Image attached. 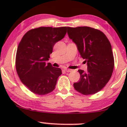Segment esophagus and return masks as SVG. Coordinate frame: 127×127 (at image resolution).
Here are the masks:
<instances>
[{"mask_svg":"<svg viewBox=\"0 0 127 127\" xmlns=\"http://www.w3.org/2000/svg\"><path fill=\"white\" fill-rule=\"evenodd\" d=\"M64 70L65 71V72H72V70L68 69V68H65V69H64Z\"/></svg>","mask_w":127,"mask_h":127,"instance_id":"1","label":"esophagus"}]
</instances>
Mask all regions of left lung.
<instances>
[{
	"label": "left lung",
	"instance_id": "1",
	"mask_svg": "<svg viewBox=\"0 0 127 127\" xmlns=\"http://www.w3.org/2000/svg\"><path fill=\"white\" fill-rule=\"evenodd\" d=\"M67 34L88 65L87 72L78 70L80 80L74 83V88L83 95L95 94L112 75L115 64L111 44L103 32L90 27H67Z\"/></svg>",
	"mask_w": 127,
	"mask_h": 127
}]
</instances>
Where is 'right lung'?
I'll list each match as a JSON object with an SVG mask.
<instances>
[{
    "label": "right lung",
    "instance_id": "right-lung-1",
    "mask_svg": "<svg viewBox=\"0 0 127 127\" xmlns=\"http://www.w3.org/2000/svg\"><path fill=\"white\" fill-rule=\"evenodd\" d=\"M67 27H40L23 36L17 48L15 68L19 78L30 91L39 95L55 89L61 68L46 62L55 43L64 37Z\"/></svg>",
    "mask_w": 127,
    "mask_h": 127
}]
</instances>
